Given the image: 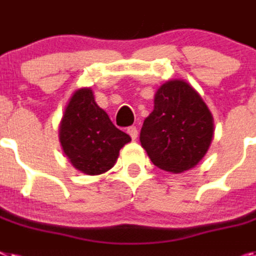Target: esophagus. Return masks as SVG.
<instances>
[{"label":"esophagus","instance_id":"esophagus-1","mask_svg":"<svg viewBox=\"0 0 256 256\" xmlns=\"http://www.w3.org/2000/svg\"><path fill=\"white\" fill-rule=\"evenodd\" d=\"M128 135L132 136V140H135V139L138 138V128H136V126H130V128H128Z\"/></svg>","mask_w":256,"mask_h":256}]
</instances>
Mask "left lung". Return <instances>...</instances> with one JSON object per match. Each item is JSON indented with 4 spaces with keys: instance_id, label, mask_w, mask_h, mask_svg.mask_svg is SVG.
<instances>
[{
    "instance_id": "left-lung-1",
    "label": "left lung",
    "mask_w": 256,
    "mask_h": 256,
    "mask_svg": "<svg viewBox=\"0 0 256 256\" xmlns=\"http://www.w3.org/2000/svg\"><path fill=\"white\" fill-rule=\"evenodd\" d=\"M214 136V118L194 88L169 80L154 95V110L143 122L142 147L158 168L182 173L204 158Z\"/></svg>"
}]
</instances>
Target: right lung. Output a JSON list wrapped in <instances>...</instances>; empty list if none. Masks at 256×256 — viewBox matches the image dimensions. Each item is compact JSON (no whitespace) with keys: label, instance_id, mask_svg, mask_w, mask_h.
<instances>
[{"label":"right lung","instance_id":"obj_1","mask_svg":"<svg viewBox=\"0 0 256 256\" xmlns=\"http://www.w3.org/2000/svg\"><path fill=\"white\" fill-rule=\"evenodd\" d=\"M130 140L96 104L91 88L74 92L60 124V142L75 169L90 176L105 173Z\"/></svg>","mask_w":256,"mask_h":256}]
</instances>
